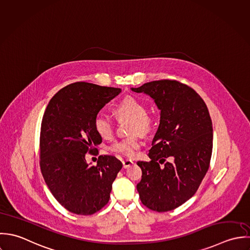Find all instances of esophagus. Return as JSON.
<instances>
[{
	"label": "esophagus",
	"mask_w": 250,
	"mask_h": 250,
	"mask_svg": "<svg viewBox=\"0 0 250 250\" xmlns=\"http://www.w3.org/2000/svg\"><path fill=\"white\" fill-rule=\"evenodd\" d=\"M133 164V161H131V160H128V159H126V160H124L123 161V167L125 169V168H128V167H130L131 165Z\"/></svg>",
	"instance_id": "1"
}]
</instances>
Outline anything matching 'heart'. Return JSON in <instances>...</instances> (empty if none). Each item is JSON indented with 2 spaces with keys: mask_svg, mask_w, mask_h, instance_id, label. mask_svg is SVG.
Wrapping results in <instances>:
<instances>
[{
  "mask_svg": "<svg viewBox=\"0 0 250 250\" xmlns=\"http://www.w3.org/2000/svg\"><path fill=\"white\" fill-rule=\"evenodd\" d=\"M113 113L119 120L129 119L130 133L139 132L149 134L154 126L153 117L147 113L146 104L134 97H125L114 107ZM94 128L98 135L103 139H110L114 133V122L111 118L99 114L94 121ZM141 147V141L137 136L118 140L109 146V150L117 155L131 158L136 150Z\"/></svg>",
  "mask_w": 250,
  "mask_h": 250,
  "instance_id": "1",
  "label": "heart"
}]
</instances>
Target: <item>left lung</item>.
<instances>
[{"mask_svg": "<svg viewBox=\"0 0 250 250\" xmlns=\"http://www.w3.org/2000/svg\"><path fill=\"white\" fill-rule=\"evenodd\" d=\"M133 92L145 93L160 110V123L149 152L138 161L142 179L137 185L144 206L158 212L178 208L199 188L212 151V125L205 101L177 80L145 83Z\"/></svg>", "mask_w": 250, "mask_h": 250, "instance_id": "1", "label": "left lung"}]
</instances>
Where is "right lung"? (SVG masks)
I'll list each match as a JSON object with an SVG mask.
<instances>
[{
  "label": "right lung",
  "mask_w": 250,
  "mask_h": 250,
  "mask_svg": "<svg viewBox=\"0 0 250 250\" xmlns=\"http://www.w3.org/2000/svg\"><path fill=\"white\" fill-rule=\"evenodd\" d=\"M120 88L76 82L61 89L44 112L40 137V164L56 200L70 212L89 215L109 201L122 163L100 155L90 166L86 153L99 151L102 142L94 128L100 109L121 93Z\"/></svg>",
  "instance_id": "right-lung-1"
}]
</instances>
